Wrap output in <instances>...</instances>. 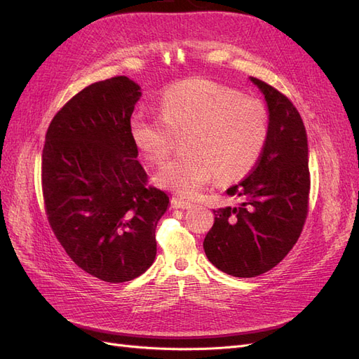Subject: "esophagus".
Segmentation results:
<instances>
[{"mask_svg":"<svg viewBox=\"0 0 359 359\" xmlns=\"http://www.w3.org/2000/svg\"><path fill=\"white\" fill-rule=\"evenodd\" d=\"M170 202H172L173 206H175V208H180V210H190L191 206H193L191 202L184 201V199H181V198H172Z\"/></svg>","mask_w":359,"mask_h":359,"instance_id":"obj_1","label":"esophagus"}]
</instances>
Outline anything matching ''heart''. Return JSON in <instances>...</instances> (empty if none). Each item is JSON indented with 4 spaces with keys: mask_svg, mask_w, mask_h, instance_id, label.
I'll return each mask as SVG.
<instances>
[{
    "mask_svg": "<svg viewBox=\"0 0 359 359\" xmlns=\"http://www.w3.org/2000/svg\"><path fill=\"white\" fill-rule=\"evenodd\" d=\"M161 116L136 112L128 133L149 161H165L175 136H186L187 154L169 161L157 186L193 198L215 175L222 182L244 177L262 154L268 137L265 104L212 81L190 79L161 95Z\"/></svg>",
    "mask_w": 359,
    "mask_h": 359,
    "instance_id": "obj_1",
    "label": "heart"
}]
</instances>
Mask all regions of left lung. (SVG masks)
Returning <instances> with one entry per match:
<instances>
[{
    "mask_svg": "<svg viewBox=\"0 0 359 359\" xmlns=\"http://www.w3.org/2000/svg\"><path fill=\"white\" fill-rule=\"evenodd\" d=\"M268 107V137L255 169L226 190L238 206L214 211L203 240L210 262L233 277H256L290 252L307 217L310 172L306 127L297 107L273 86L250 78Z\"/></svg>",
    "mask_w": 359,
    "mask_h": 359,
    "instance_id": "1",
    "label": "left lung"
}]
</instances>
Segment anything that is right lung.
<instances>
[{
  "mask_svg": "<svg viewBox=\"0 0 359 359\" xmlns=\"http://www.w3.org/2000/svg\"><path fill=\"white\" fill-rule=\"evenodd\" d=\"M140 86L126 76L95 82L53 116L41 156L49 224L73 262L107 283L153 265L156 227L169 196L148 186L128 121Z\"/></svg>",
  "mask_w": 359,
  "mask_h": 359,
  "instance_id": "1",
  "label": "right lung"
}]
</instances>
